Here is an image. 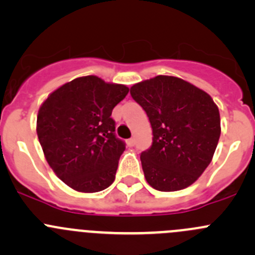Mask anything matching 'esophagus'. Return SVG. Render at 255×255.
<instances>
[{
  "instance_id": "1",
  "label": "esophagus",
  "mask_w": 255,
  "mask_h": 255,
  "mask_svg": "<svg viewBox=\"0 0 255 255\" xmlns=\"http://www.w3.org/2000/svg\"><path fill=\"white\" fill-rule=\"evenodd\" d=\"M135 144V139L134 138H130V139L127 140V145L128 146H133Z\"/></svg>"
}]
</instances>
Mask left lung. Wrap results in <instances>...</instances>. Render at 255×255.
Returning a JSON list of instances; mask_svg holds the SVG:
<instances>
[{
    "label": "left lung",
    "instance_id": "left-lung-1",
    "mask_svg": "<svg viewBox=\"0 0 255 255\" xmlns=\"http://www.w3.org/2000/svg\"><path fill=\"white\" fill-rule=\"evenodd\" d=\"M153 128V144L140 155L146 182L158 191L194 184L210 165L221 135L212 97L176 76L158 75L130 87Z\"/></svg>",
    "mask_w": 255,
    "mask_h": 255
}]
</instances>
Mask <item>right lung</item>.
I'll return each mask as SVG.
<instances>
[{"label":"right lung","mask_w":255,"mask_h":255,"mask_svg":"<svg viewBox=\"0 0 255 255\" xmlns=\"http://www.w3.org/2000/svg\"><path fill=\"white\" fill-rule=\"evenodd\" d=\"M128 91L126 85L81 76L40 105L37 134L43 153L55 175L75 191L99 192L115 181L126 146L116 138L111 115Z\"/></svg>","instance_id":"1"}]
</instances>
